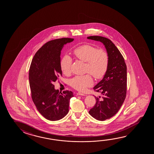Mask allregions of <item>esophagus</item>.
<instances>
[{"mask_svg":"<svg viewBox=\"0 0 154 154\" xmlns=\"http://www.w3.org/2000/svg\"><path fill=\"white\" fill-rule=\"evenodd\" d=\"M77 96H85L84 93H81V92H78L77 93Z\"/></svg>","mask_w":154,"mask_h":154,"instance_id":"34e87169","label":"esophagus"}]
</instances>
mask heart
I'll return each instance as SVG.
<instances>
[{
    "label": "heart",
    "instance_id": "obj_1",
    "mask_svg": "<svg viewBox=\"0 0 154 154\" xmlns=\"http://www.w3.org/2000/svg\"><path fill=\"white\" fill-rule=\"evenodd\" d=\"M76 58L86 62V71L90 72L96 79L103 78L109 65V55L106 51L89 45H81L73 51ZM72 60L68 55H64L61 61V68L66 75L70 74ZM90 75H78L70 80V85L78 91H83L93 85Z\"/></svg>",
    "mask_w": 154,
    "mask_h": 154
}]
</instances>
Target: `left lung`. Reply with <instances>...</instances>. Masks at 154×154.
Wrapping results in <instances>:
<instances>
[{
  "mask_svg": "<svg viewBox=\"0 0 154 154\" xmlns=\"http://www.w3.org/2000/svg\"><path fill=\"white\" fill-rule=\"evenodd\" d=\"M87 38L103 43L109 55L106 73L103 79L93 88L96 92L101 93L103 97L95 96L96 104L89 111L94 118L104 121L118 112L126 98L127 66L120 51L109 39L100 36Z\"/></svg>",
  "mask_w": 154,
  "mask_h": 154,
  "instance_id": "1",
  "label": "left lung"
}]
</instances>
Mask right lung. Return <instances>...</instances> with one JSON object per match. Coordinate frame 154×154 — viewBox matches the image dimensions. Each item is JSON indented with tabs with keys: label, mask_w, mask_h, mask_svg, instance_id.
I'll return each instance as SVG.
<instances>
[{
	"label": "right lung",
	"mask_w": 154,
	"mask_h": 154,
	"mask_svg": "<svg viewBox=\"0 0 154 154\" xmlns=\"http://www.w3.org/2000/svg\"><path fill=\"white\" fill-rule=\"evenodd\" d=\"M74 40L61 38L50 41L38 49L29 71L32 98L42 116L51 121L63 118L69 112L72 92L56 90L54 83L62 76L61 53L64 45Z\"/></svg>",
	"instance_id": "right-lung-1"
}]
</instances>
